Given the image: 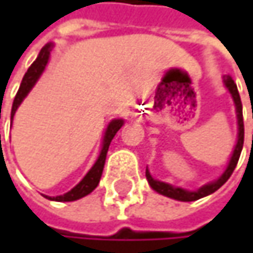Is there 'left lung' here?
Instances as JSON below:
<instances>
[{
	"mask_svg": "<svg viewBox=\"0 0 253 253\" xmlns=\"http://www.w3.org/2000/svg\"><path fill=\"white\" fill-rule=\"evenodd\" d=\"M223 83L224 86L227 87V90L230 92L231 98H233V102H234V108H236V117H237V142L234 145V149H233V154L228 160L227 167L226 170L223 171V174L201 186L199 189L196 190H189V189H183V187H178V186H173L170 183H166V181H161V180H157L154 178L151 171L148 170L146 167V180L149 183V186L160 195H164L167 198H171V199H176V201H181V202H192V201H196V199H201L204 196H208L211 193H214L215 190H218L226 181H227L231 173L234 171L236 166H237V161H239V157H240V152H242V148H243V137H245V128H243V114H242V101H240V95H239V90H237V86L234 83V80L230 76L223 77Z\"/></svg>",
	"mask_w": 253,
	"mask_h": 253,
	"instance_id": "obj_1",
	"label": "left lung"
}]
</instances>
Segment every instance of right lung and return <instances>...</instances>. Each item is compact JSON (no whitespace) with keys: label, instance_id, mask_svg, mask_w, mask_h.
<instances>
[{"label":"right lung","instance_id":"add662e5","mask_svg":"<svg viewBox=\"0 0 253 253\" xmlns=\"http://www.w3.org/2000/svg\"><path fill=\"white\" fill-rule=\"evenodd\" d=\"M52 46H54L52 42L46 43L39 51L38 58L27 69L26 75L23 76V80L20 83V87L17 90V95L14 98V102H13V108H11V123H13V119H14V114H16L17 108L20 107V104L23 102V99L29 95V92L32 90V87L36 84V82L39 80V77L42 76V73L45 72L46 64L49 61V57H51ZM123 125H125V120L123 119H114V120H111L108 123V126L105 128V133H104L101 151H99V155H98L95 164L92 166V169L86 173V176L83 177L72 190H69L64 195H60V196H45V198H48L51 201H55V202H72V201H77V199L89 195L98 186V183L101 180L102 170H104V164H105V158H107V152H108V148H110V143H111L113 137L116 136V133L122 128Z\"/></svg>","mask_w":253,"mask_h":253}]
</instances>
